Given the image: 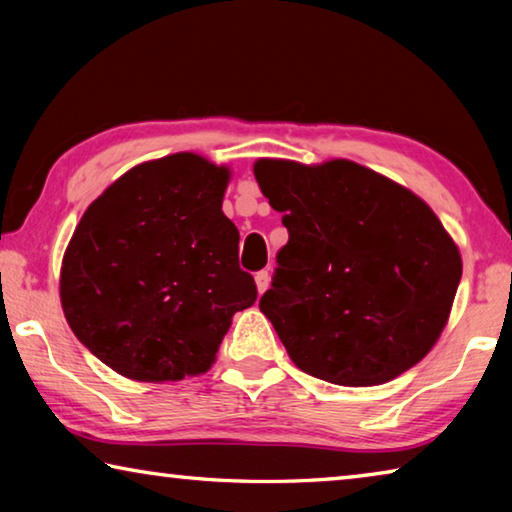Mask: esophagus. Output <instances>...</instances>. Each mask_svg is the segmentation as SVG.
Here are the masks:
<instances>
[{
  "label": "esophagus",
  "instance_id": "esophagus-1",
  "mask_svg": "<svg viewBox=\"0 0 512 512\" xmlns=\"http://www.w3.org/2000/svg\"><path fill=\"white\" fill-rule=\"evenodd\" d=\"M255 284H257V291L264 293L268 289V284H271V273H268L266 268H264V271H259L255 275Z\"/></svg>",
  "mask_w": 512,
  "mask_h": 512
}]
</instances>
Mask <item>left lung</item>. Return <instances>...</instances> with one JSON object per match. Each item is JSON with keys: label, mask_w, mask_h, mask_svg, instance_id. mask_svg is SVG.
Here are the masks:
<instances>
[{"label": "left lung", "mask_w": 512, "mask_h": 512, "mask_svg": "<svg viewBox=\"0 0 512 512\" xmlns=\"http://www.w3.org/2000/svg\"><path fill=\"white\" fill-rule=\"evenodd\" d=\"M255 178L289 230L259 309L291 361L341 386L415 366L447 323L458 248L431 207L350 160H257Z\"/></svg>", "instance_id": "1"}]
</instances>
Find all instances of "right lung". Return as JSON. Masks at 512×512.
Listing matches in <instances>:
<instances>
[{"label": "right lung", "mask_w": 512, "mask_h": 512, "mask_svg": "<svg viewBox=\"0 0 512 512\" xmlns=\"http://www.w3.org/2000/svg\"><path fill=\"white\" fill-rule=\"evenodd\" d=\"M230 173L201 155L137 164L76 225L60 271L72 332L137 381L212 366L230 320L257 300L221 203Z\"/></svg>", "instance_id": "obj_1"}]
</instances>
